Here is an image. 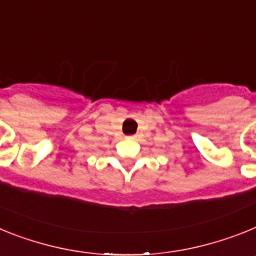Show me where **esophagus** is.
I'll list each match as a JSON object with an SVG mask.
<instances>
[{"label":"esophagus","instance_id":"34e87169","mask_svg":"<svg viewBox=\"0 0 256 256\" xmlns=\"http://www.w3.org/2000/svg\"><path fill=\"white\" fill-rule=\"evenodd\" d=\"M131 138H135V136H131Z\"/></svg>","mask_w":256,"mask_h":256}]
</instances>
